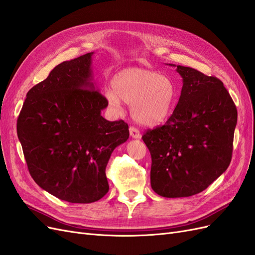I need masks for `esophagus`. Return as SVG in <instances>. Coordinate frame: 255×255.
Wrapping results in <instances>:
<instances>
[{
	"label": "esophagus",
	"mask_w": 255,
	"mask_h": 255,
	"mask_svg": "<svg viewBox=\"0 0 255 255\" xmlns=\"http://www.w3.org/2000/svg\"><path fill=\"white\" fill-rule=\"evenodd\" d=\"M129 135L132 136L133 138H136V139H138V138L141 137V134L139 132V129L136 128L135 127H130L129 128Z\"/></svg>",
	"instance_id": "34e87169"
}]
</instances>
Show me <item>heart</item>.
<instances>
[{"mask_svg":"<svg viewBox=\"0 0 255 255\" xmlns=\"http://www.w3.org/2000/svg\"><path fill=\"white\" fill-rule=\"evenodd\" d=\"M112 86L104 90L109 106L114 112L121 113L122 101L130 105L132 117L140 125L159 126L172 112L175 86L157 72L141 68L123 69L113 78Z\"/></svg>","mask_w":255,"mask_h":255,"instance_id":"b5f03b06","label":"heart"}]
</instances>
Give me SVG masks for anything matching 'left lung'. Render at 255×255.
Listing matches in <instances>:
<instances>
[{"instance_id":"left-lung-1","label":"left lung","mask_w":255,"mask_h":255,"mask_svg":"<svg viewBox=\"0 0 255 255\" xmlns=\"http://www.w3.org/2000/svg\"><path fill=\"white\" fill-rule=\"evenodd\" d=\"M176 67L183 79L179 102L164 126L142 140L151 153V187L165 198L206 189L232 158L237 110L223 83L196 69Z\"/></svg>"}]
</instances>
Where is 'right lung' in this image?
<instances>
[{
  "mask_svg": "<svg viewBox=\"0 0 255 255\" xmlns=\"http://www.w3.org/2000/svg\"><path fill=\"white\" fill-rule=\"evenodd\" d=\"M92 54L57 65L29 89L17 120L33 180L70 203L96 202L107 194V163L129 136L128 123L101 116L109 104L92 82Z\"/></svg>",
  "mask_w": 255,
  "mask_h": 255,
  "instance_id": "1",
  "label": "right lung"
}]
</instances>
